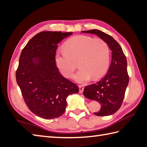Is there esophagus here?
<instances>
[{"mask_svg":"<svg viewBox=\"0 0 147 147\" xmlns=\"http://www.w3.org/2000/svg\"><path fill=\"white\" fill-rule=\"evenodd\" d=\"M79 89H80V93H82L84 90V87L82 85H79Z\"/></svg>","mask_w":147,"mask_h":147,"instance_id":"obj_1","label":"esophagus"}]
</instances>
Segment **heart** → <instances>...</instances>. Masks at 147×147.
<instances>
[{"instance_id": "heart-1", "label": "heart", "mask_w": 147, "mask_h": 147, "mask_svg": "<svg viewBox=\"0 0 147 147\" xmlns=\"http://www.w3.org/2000/svg\"><path fill=\"white\" fill-rule=\"evenodd\" d=\"M55 61L64 77L70 78L76 67H80L74 76L77 82L85 83L93 77L98 79L107 72L110 63V48L105 40L86 35H76L63 45V52H58Z\"/></svg>"}]
</instances>
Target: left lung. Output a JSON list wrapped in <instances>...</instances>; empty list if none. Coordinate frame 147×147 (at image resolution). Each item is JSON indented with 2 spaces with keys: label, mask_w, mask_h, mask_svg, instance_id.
I'll return each instance as SVG.
<instances>
[{
  "label": "left lung",
  "mask_w": 147,
  "mask_h": 147,
  "mask_svg": "<svg viewBox=\"0 0 147 147\" xmlns=\"http://www.w3.org/2000/svg\"><path fill=\"white\" fill-rule=\"evenodd\" d=\"M82 32L95 34L107 43L112 51L111 63L106 75L99 82L86 86L83 91L85 97L101 104V109L94 112L95 115H112L121 107L129 83L126 56L116 40L108 34L98 30Z\"/></svg>",
  "instance_id": "8db88e82"
}]
</instances>
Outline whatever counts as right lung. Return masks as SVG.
<instances>
[{
	"mask_svg": "<svg viewBox=\"0 0 147 147\" xmlns=\"http://www.w3.org/2000/svg\"><path fill=\"white\" fill-rule=\"evenodd\" d=\"M72 32L37 33L22 50L16 78L28 107L45 119L64 114L67 96L79 92L75 83L62 76L56 66L57 44Z\"/></svg>",
	"mask_w": 147,
	"mask_h": 147,
	"instance_id": "right-lung-1",
	"label": "right lung"
}]
</instances>
